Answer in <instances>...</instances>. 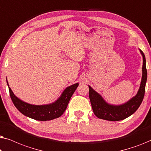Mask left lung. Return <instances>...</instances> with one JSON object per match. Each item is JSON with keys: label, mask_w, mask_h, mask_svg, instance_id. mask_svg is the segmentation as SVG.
Returning <instances> with one entry per match:
<instances>
[{"label": "left lung", "mask_w": 151, "mask_h": 151, "mask_svg": "<svg viewBox=\"0 0 151 151\" xmlns=\"http://www.w3.org/2000/svg\"><path fill=\"white\" fill-rule=\"evenodd\" d=\"M143 58L142 76L140 86L135 96L123 104L115 105L108 103L100 93L96 91L91 86L89 88V99L94 114L98 118L109 121H119L127 118L133 114L144 99L145 86L147 80V71L146 68V58L143 51L139 49Z\"/></svg>", "instance_id": "obj_1"}]
</instances>
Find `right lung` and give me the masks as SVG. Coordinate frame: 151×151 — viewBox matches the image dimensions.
I'll return each instance as SVG.
<instances>
[{
    "label": "right lung",
    "instance_id": "right-lung-1",
    "mask_svg": "<svg viewBox=\"0 0 151 151\" xmlns=\"http://www.w3.org/2000/svg\"><path fill=\"white\" fill-rule=\"evenodd\" d=\"M6 80L10 97L16 109L25 116L38 121L51 120L60 117L67 109L72 95L79 85V83H76L67 86L55 102L47 104L35 105L24 102L16 97L9 87L7 79Z\"/></svg>",
    "mask_w": 151,
    "mask_h": 151
}]
</instances>
